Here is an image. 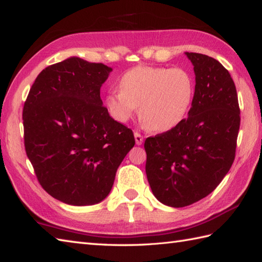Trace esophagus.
<instances>
[{
  "label": "esophagus",
  "mask_w": 262,
  "mask_h": 262,
  "mask_svg": "<svg viewBox=\"0 0 262 262\" xmlns=\"http://www.w3.org/2000/svg\"><path fill=\"white\" fill-rule=\"evenodd\" d=\"M134 137H135V142L136 145H141L143 143V136L140 134V133H134Z\"/></svg>",
  "instance_id": "34e87169"
}]
</instances>
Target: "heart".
Masks as SVG:
<instances>
[{
    "label": "heart",
    "mask_w": 262,
    "mask_h": 262,
    "mask_svg": "<svg viewBox=\"0 0 262 262\" xmlns=\"http://www.w3.org/2000/svg\"><path fill=\"white\" fill-rule=\"evenodd\" d=\"M120 93H109L105 105L120 124L134 118L138 107L141 121L150 130L165 133L185 119L194 99L193 78L181 68L136 67L119 80Z\"/></svg>",
    "instance_id": "heart-1"
}]
</instances>
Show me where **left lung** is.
Segmentation results:
<instances>
[{"label": "left lung", "mask_w": 262, "mask_h": 262, "mask_svg": "<svg viewBox=\"0 0 262 262\" xmlns=\"http://www.w3.org/2000/svg\"><path fill=\"white\" fill-rule=\"evenodd\" d=\"M185 55L195 74L187 118L144 143L153 195L172 208L195 203L219 185L233 165L241 121L236 87L225 67L211 56Z\"/></svg>", "instance_id": "8db88e82"}]
</instances>
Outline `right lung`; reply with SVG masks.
Returning <instances> with one entry per match:
<instances>
[{
	"instance_id": "right-lung-1",
	"label": "right lung",
	"mask_w": 262,
	"mask_h": 262,
	"mask_svg": "<svg viewBox=\"0 0 262 262\" xmlns=\"http://www.w3.org/2000/svg\"><path fill=\"white\" fill-rule=\"evenodd\" d=\"M112 68L77 56L40 71L25 102V147L42 187L70 206L109 195L118 167L135 145L111 118L100 90Z\"/></svg>"
}]
</instances>
